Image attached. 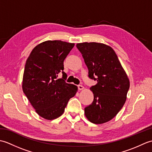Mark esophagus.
I'll use <instances>...</instances> for the list:
<instances>
[{"instance_id":"esophagus-1","label":"esophagus","mask_w":152,"mask_h":152,"mask_svg":"<svg viewBox=\"0 0 152 152\" xmlns=\"http://www.w3.org/2000/svg\"><path fill=\"white\" fill-rule=\"evenodd\" d=\"M78 88L79 90H83V89H84V87H83V86H81V85H78Z\"/></svg>"}]
</instances>
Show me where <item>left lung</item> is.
Returning <instances> with one entry per match:
<instances>
[{
    "mask_svg": "<svg viewBox=\"0 0 152 152\" xmlns=\"http://www.w3.org/2000/svg\"><path fill=\"white\" fill-rule=\"evenodd\" d=\"M76 47L88 68L89 77L97 82L90 88L94 99L84 109L86 117L95 124H104L114 118L124 105L129 80L110 46L83 42Z\"/></svg>",
    "mask_w": 152,
    "mask_h": 152,
    "instance_id": "1",
    "label": "left lung"
}]
</instances>
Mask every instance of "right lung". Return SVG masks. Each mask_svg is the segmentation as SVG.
Returning <instances> with one entry per match:
<instances>
[{
    "instance_id": "1",
    "label": "right lung",
    "mask_w": 152,
    "mask_h": 152,
    "mask_svg": "<svg viewBox=\"0 0 152 152\" xmlns=\"http://www.w3.org/2000/svg\"><path fill=\"white\" fill-rule=\"evenodd\" d=\"M74 46V43L48 40L32 50L27 59L22 89L37 114L48 120L59 118L78 87L66 83L64 60ZM61 72L63 77L58 78Z\"/></svg>"
}]
</instances>
